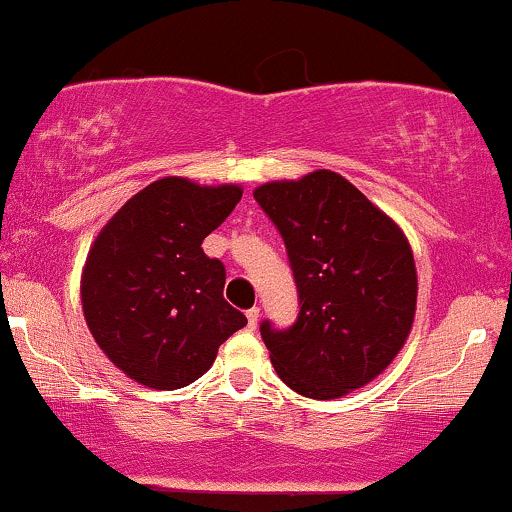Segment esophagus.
I'll return each mask as SVG.
<instances>
[{
  "label": "esophagus",
  "instance_id": "1",
  "mask_svg": "<svg viewBox=\"0 0 512 512\" xmlns=\"http://www.w3.org/2000/svg\"><path fill=\"white\" fill-rule=\"evenodd\" d=\"M245 315H248V329H257V322H260V307H250Z\"/></svg>",
  "mask_w": 512,
  "mask_h": 512
}]
</instances>
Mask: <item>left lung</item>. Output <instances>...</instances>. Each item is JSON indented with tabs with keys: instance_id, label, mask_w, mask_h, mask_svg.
I'll return each mask as SVG.
<instances>
[{
	"instance_id": "8db88e82",
	"label": "left lung",
	"mask_w": 512,
	"mask_h": 512,
	"mask_svg": "<svg viewBox=\"0 0 512 512\" xmlns=\"http://www.w3.org/2000/svg\"><path fill=\"white\" fill-rule=\"evenodd\" d=\"M252 195L281 233L298 288L288 329L260 324L276 374L317 400L360 389L391 365L415 319L417 274L403 231L334 171Z\"/></svg>"
}]
</instances>
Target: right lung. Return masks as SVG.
<instances>
[{"label":"right lung","mask_w":512,"mask_h":512,"mask_svg":"<svg viewBox=\"0 0 512 512\" xmlns=\"http://www.w3.org/2000/svg\"><path fill=\"white\" fill-rule=\"evenodd\" d=\"M243 197L238 186L162 178L104 226L85 262L80 298L97 346L159 391L193 384L248 319L224 300L226 267L202 252Z\"/></svg>","instance_id":"right-lung-1"}]
</instances>
